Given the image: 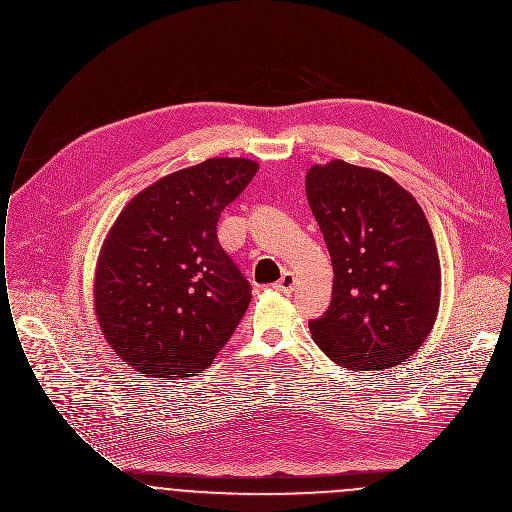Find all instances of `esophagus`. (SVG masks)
<instances>
[{
  "instance_id": "34e87169",
  "label": "esophagus",
  "mask_w": 512,
  "mask_h": 512,
  "mask_svg": "<svg viewBox=\"0 0 512 512\" xmlns=\"http://www.w3.org/2000/svg\"><path fill=\"white\" fill-rule=\"evenodd\" d=\"M274 290H278L282 294H292L296 290V276L292 272H284L282 278L274 284Z\"/></svg>"
}]
</instances>
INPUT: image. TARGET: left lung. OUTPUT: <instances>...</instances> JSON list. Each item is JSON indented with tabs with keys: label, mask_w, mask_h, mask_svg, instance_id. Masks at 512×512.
Instances as JSON below:
<instances>
[{
	"label": "left lung",
	"mask_w": 512,
	"mask_h": 512,
	"mask_svg": "<svg viewBox=\"0 0 512 512\" xmlns=\"http://www.w3.org/2000/svg\"><path fill=\"white\" fill-rule=\"evenodd\" d=\"M306 194L334 266L330 310L310 322L322 351L353 371L407 361L433 330L441 266L419 202L391 176L314 165Z\"/></svg>",
	"instance_id": "obj_1"
}]
</instances>
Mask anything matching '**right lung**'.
Listing matches in <instances>:
<instances>
[{"label":"right lung","mask_w":512,"mask_h":512,"mask_svg":"<svg viewBox=\"0 0 512 512\" xmlns=\"http://www.w3.org/2000/svg\"><path fill=\"white\" fill-rule=\"evenodd\" d=\"M256 171L248 159H208L163 176L115 220L97 262L95 314L135 371L196 375L234 334L252 288L216 224Z\"/></svg>","instance_id":"1"}]
</instances>
